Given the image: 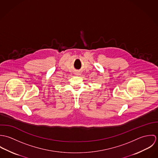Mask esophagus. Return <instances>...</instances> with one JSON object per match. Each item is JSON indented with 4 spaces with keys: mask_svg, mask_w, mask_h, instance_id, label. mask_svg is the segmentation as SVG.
I'll use <instances>...</instances> for the list:
<instances>
[{
    "mask_svg": "<svg viewBox=\"0 0 158 158\" xmlns=\"http://www.w3.org/2000/svg\"><path fill=\"white\" fill-rule=\"evenodd\" d=\"M77 75H80V73H77Z\"/></svg>",
    "mask_w": 158,
    "mask_h": 158,
    "instance_id": "obj_1",
    "label": "esophagus"
}]
</instances>
